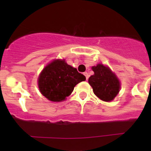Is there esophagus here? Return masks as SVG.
I'll list each match as a JSON object with an SVG mask.
<instances>
[{"mask_svg": "<svg viewBox=\"0 0 151 151\" xmlns=\"http://www.w3.org/2000/svg\"><path fill=\"white\" fill-rule=\"evenodd\" d=\"M84 75H85V78H86V79H88V77H89V75H88V73H87V72H85V73H84Z\"/></svg>", "mask_w": 151, "mask_h": 151, "instance_id": "esophagus-1", "label": "esophagus"}]
</instances>
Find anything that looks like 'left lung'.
Returning <instances> with one entry per match:
<instances>
[{"instance_id":"8db88e82","label":"left lung","mask_w":151,"mask_h":151,"mask_svg":"<svg viewBox=\"0 0 151 151\" xmlns=\"http://www.w3.org/2000/svg\"><path fill=\"white\" fill-rule=\"evenodd\" d=\"M92 70L94 74L88 78V83L94 94L102 101H113L120 88V83L115 74L103 64L93 66Z\"/></svg>"}]
</instances>
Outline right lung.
<instances>
[{"label": "right lung", "instance_id": "1", "mask_svg": "<svg viewBox=\"0 0 151 151\" xmlns=\"http://www.w3.org/2000/svg\"><path fill=\"white\" fill-rule=\"evenodd\" d=\"M86 79L84 75L77 71L65 61L54 60L40 74L38 87L40 91L49 101H64L73 92L74 87Z\"/></svg>", "mask_w": 151, "mask_h": 151}]
</instances>
